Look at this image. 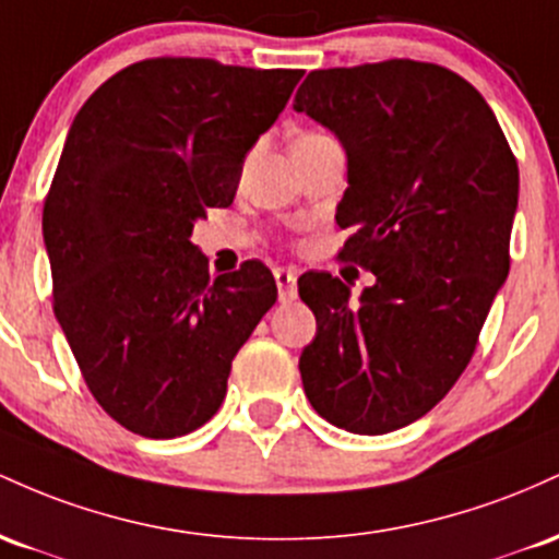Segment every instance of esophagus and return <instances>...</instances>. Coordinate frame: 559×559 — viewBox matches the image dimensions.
I'll list each match as a JSON object with an SVG mask.
<instances>
[{
	"label": "esophagus",
	"instance_id": "obj_1",
	"mask_svg": "<svg viewBox=\"0 0 559 559\" xmlns=\"http://www.w3.org/2000/svg\"><path fill=\"white\" fill-rule=\"evenodd\" d=\"M274 282H277L282 304L298 296V272H293V269H274Z\"/></svg>",
	"mask_w": 559,
	"mask_h": 559
}]
</instances>
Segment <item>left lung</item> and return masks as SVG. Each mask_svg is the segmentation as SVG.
Segmentation results:
<instances>
[{
	"label": "left lung",
	"instance_id": "left-lung-1",
	"mask_svg": "<svg viewBox=\"0 0 559 559\" xmlns=\"http://www.w3.org/2000/svg\"><path fill=\"white\" fill-rule=\"evenodd\" d=\"M293 108L346 150L341 259L374 274L359 304L328 272L298 280L317 317L300 380L319 417L382 436L428 415L473 359L510 274L518 160L480 92L432 62L313 71Z\"/></svg>",
	"mask_w": 559,
	"mask_h": 559
}]
</instances>
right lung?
I'll return each mask as SVG.
<instances>
[{
    "label": "right lung",
    "instance_id": "add662e5",
    "mask_svg": "<svg viewBox=\"0 0 559 559\" xmlns=\"http://www.w3.org/2000/svg\"><path fill=\"white\" fill-rule=\"evenodd\" d=\"M300 76L142 60L73 118L41 216L55 317L92 396L136 436L209 423L231 359L277 300L261 261L211 280L192 229L231 205L246 155Z\"/></svg>",
    "mask_w": 559,
    "mask_h": 559
}]
</instances>
